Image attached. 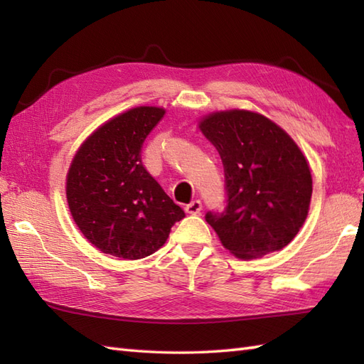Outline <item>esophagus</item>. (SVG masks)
Returning <instances> with one entry per match:
<instances>
[{"instance_id": "esophagus-1", "label": "esophagus", "mask_w": 364, "mask_h": 364, "mask_svg": "<svg viewBox=\"0 0 364 364\" xmlns=\"http://www.w3.org/2000/svg\"><path fill=\"white\" fill-rule=\"evenodd\" d=\"M202 202L200 200H194V202H191L189 205H186V213L188 214H200V211H202Z\"/></svg>"}]
</instances>
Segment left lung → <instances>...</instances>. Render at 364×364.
I'll use <instances>...</instances> for the list:
<instances>
[{
  "instance_id": "left-lung-1",
  "label": "left lung",
  "mask_w": 364,
  "mask_h": 364,
  "mask_svg": "<svg viewBox=\"0 0 364 364\" xmlns=\"http://www.w3.org/2000/svg\"><path fill=\"white\" fill-rule=\"evenodd\" d=\"M200 129L218 149L225 173L227 205L205 219L227 250L242 259L288 245L306 219L313 180L296 142L264 115L223 111Z\"/></svg>"
}]
</instances>
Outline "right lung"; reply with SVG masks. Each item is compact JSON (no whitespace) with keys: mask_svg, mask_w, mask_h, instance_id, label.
Segmentation results:
<instances>
[{"mask_svg":"<svg viewBox=\"0 0 364 364\" xmlns=\"http://www.w3.org/2000/svg\"><path fill=\"white\" fill-rule=\"evenodd\" d=\"M141 106L100 127L75 154L67 175V200L81 233L98 250L139 259L167 241L184 218L142 164V145L164 117Z\"/></svg>","mask_w":364,"mask_h":364,"instance_id":"right-lung-1","label":"right lung"}]
</instances>
